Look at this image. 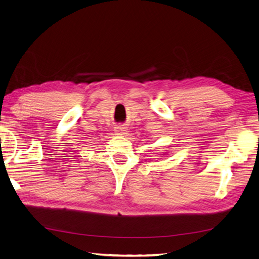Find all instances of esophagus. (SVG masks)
I'll use <instances>...</instances> for the list:
<instances>
[{
  "label": "esophagus",
  "mask_w": 259,
  "mask_h": 259,
  "mask_svg": "<svg viewBox=\"0 0 259 259\" xmlns=\"http://www.w3.org/2000/svg\"><path fill=\"white\" fill-rule=\"evenodd\" d=\"M114 131H115V133H118V134H124L125 131H126V128H125L124 125H121V124H120V125H116V126H115Z\"/></svg>",
  "instance_id": "esophagus-1"
}]
</instances>
